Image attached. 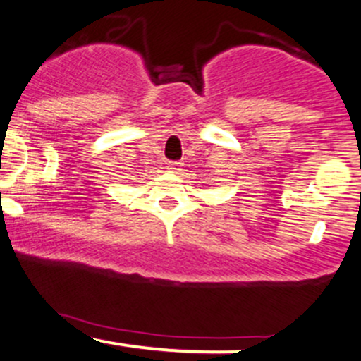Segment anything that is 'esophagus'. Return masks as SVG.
<instances>
[{"label": "esophagus", "instance_id": "obj_1", "mask_svg": "<svg viewBox=\"0 0 361 361\" xmlns=\"http://www.w3.org/2000/svg\"><path fill=\"white\" fill-rule=\"evenodd\" d=\"M183 166V163H180V161H168V169L171 173H178Z\"/></svg>", "mask_w": 361, "mask_h": 361}]
</instances>
